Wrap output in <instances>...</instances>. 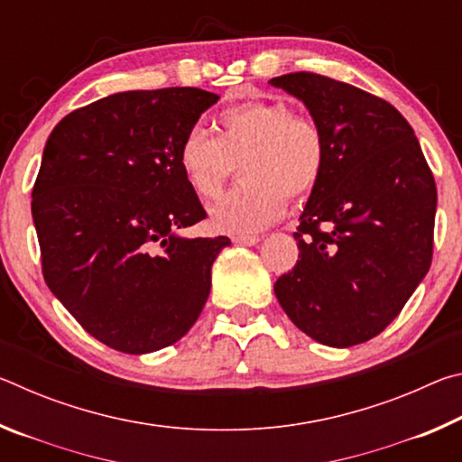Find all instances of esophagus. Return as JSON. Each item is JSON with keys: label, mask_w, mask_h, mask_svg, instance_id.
I'll use <instances>...</instances> for the list:
<instances>
[{"label": "esophagus", "mask_w": 462, "mask_h": 462, "mask_svg": "<svg viewBox=\"0 0 462 462\" xmlns=\"http://www.w3.org/2000/svg\"><path fill=\"white\" fill-rule=\"evenodd\" d=\"M232 242L234 245H242V246H254L261 242V236H250V234H245V236H234Z\"/></svg>", "instance_id": "34e87169"}]
</instances>
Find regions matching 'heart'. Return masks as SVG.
<instances>
[{"instance_id":"heart-1","label":"heart","mask_w":462,"mask_h":462,"mask_svg":"<svg viewBox=\"0 0 462 462\" xmlns=\"http://www.w3.org/2000/svg\"><path fill=\"white\" fill-rule=\"evenodd\" d=\"M217 136L191 128L179 144L177 162L185 183L201 199L220 195L240 165L242 183L216 203L209 226L246 234L283 216L287 195L301 199L316 189L326 167V143L316 122L293 116L279 99H248L226 107L216 120Z\"/></svg>"}]
</instances>
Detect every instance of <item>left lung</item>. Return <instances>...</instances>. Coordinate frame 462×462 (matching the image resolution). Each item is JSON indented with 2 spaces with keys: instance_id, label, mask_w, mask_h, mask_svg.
I'll use <instances>...</instances> for the list:
<instances>
[{
  "instance_id": "left-lung-1",
  "label": "left lung",
  "mask_w": 462,
  "mask_h": 462,
  "mask_svg": "<svg viewBox=\"0 0 462 462\" xmlns=\"http://www.w3.org/2000/svg\"><path fill=\"white\" fill-rule=\"evenodd\" d=\"M308 107L326 167L293 234L300 261L275 295L310 338L371 340L400 314L432 263L436 183L408 120L355 85L316 73L269 81Z\"/></svg>"
}]
</instances>
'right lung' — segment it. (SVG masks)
Returning <instances> with one entry per match:
<instances>
[{
	"label": "right lung",
	"mask_w": 462,
	"mask_h": 462,
	"mask_svg": "<svg viewBox=\"0 0 462 462\" xmlns=\"http://www.w3.org/2000/svg\"><path fill=\"white\" fill-rule=\"evenodd\" d=\"M220 96L198 88L122 91L65 116L32 189L42 275L93 338L126 355L189 332L230 238H185L206 217L179 144Z\"/></svg>",
	"instance_id": "add662e5"
}]
</instances>
